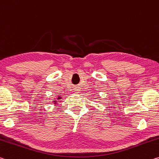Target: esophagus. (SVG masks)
<instances>
[{
    "label": "esophagus",
    "mask_w": 159,
    "mask_h": 159,
    "mask_svg": "<svg viewBox=\"0 0 159 159\" xmlns=\"http://www.w3.org/2000/svg\"><path fill=\"white\" fill-rule=\"evenodd\" d=\"M74 91H75V93H79V91H80V90H79V88H75V89H74Z\"/></svg>",
    "instance_id": "obj_1"
}]
</instances>
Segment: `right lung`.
Listing matches in <instances>:
<instances>
[{
    "label": "right lung",
    "mask_w": 159,
    "mask_h": 159,
    "mask_svg": "<svg viewBox=\"0 0 159 159\" xmlns=\"http://www.w3.org/2000/svg\"><path fill=\"white\" fill-rule=\"evenodd\" d=\"M61 96H58L57 98H55V99H54V100H53V103H54V105H58V102H59V100H61Z\"/></svg>",
    "instance_id": "1"
}]
</instances>
